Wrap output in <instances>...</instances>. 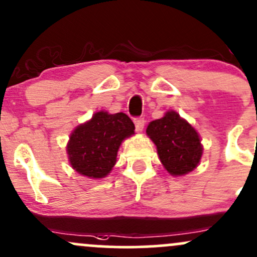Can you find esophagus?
Masks as SVG:
<instances>
[{"mask_svg":"<svg viewBox=\"0 0 257 257\" xmlns=\"http://www.w3.org/2000/svg\"><path fill=\"white\" fill-rule=\"evenodd\" d=\"M134 124L138 133H142L144 131V126H145V120H144V118H137V119L134 120Z\"/></svg>","mask_w":257,"mask_h":257,"instance_id":"obj_1","label":"esophagus"}]
</instances>
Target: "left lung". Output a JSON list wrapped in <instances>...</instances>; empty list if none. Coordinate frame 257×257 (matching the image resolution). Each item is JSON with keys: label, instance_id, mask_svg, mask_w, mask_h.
I'll use <instances>...</instances> for the list:
<instances>
[{"label": "left lung", "instance_id": "left-lung-1", "mask_svg": "<svg viewBox=\"0 0 257 257\" xmlns=\"http://www.w3.org/2000/svg\"><path fill=\"white\" fill-rule=\"evenodd\" d=\"M146 134L171 176H185L199 166L204 152L200 135L176 111H167L162 118L149 123Z\"/></svg>", "mask_w": 257, "mask_h": 257}]
</instances>
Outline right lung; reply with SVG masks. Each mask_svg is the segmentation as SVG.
Masks as SVG:
<instances>
[{
  "instance_id": "right-lung-1",
  "label": "right lung",
  "mask_w": 257,
  "mask_h": 257,
  "mask_svg": "<svg viewBox=\"0 0 257 257\" xmlns=\"http://www.w3.org/2000/svg\"><path fill=\"white\" fill-rule=\"evenodd\" d=\"M134 129V123L123 112H95L70 133L67 154L72 168L86 178H105L117 162L123 140L133 137Z\"/></svg>"
}]
</instances>
